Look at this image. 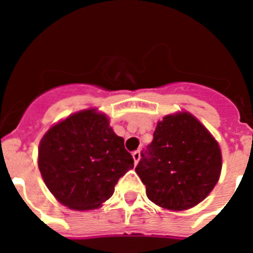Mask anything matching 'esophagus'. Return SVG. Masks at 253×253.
<instances>
[{"instance_id":"1","label":"esophagus","mask_w":253,"mask_h":253,"mask_svg":"<svg viewBox=\"0 0 253 253\" xmlns=\"http://www.w3.org/2000/svg\"><path fill=\"white\" fill-rule=\"evenodd\" d=\"M132 157H133V161H134V164H137L138 161H140V159H141V153H140V151H133V152H132Z\"/></svg>"}]
</instances>
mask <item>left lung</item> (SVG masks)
Here are the masks:
<instances>
[{
	"instance_id": "left-lung-1",
	"label": "left lung",
	"mask_w": 253,
	"mask_h": 253,
	"mask_svg": "<svg viewBox=\"0 0 253 253\" xmlns=\"http://www.w3.org/2000/svg\"><path fill=\"white\" fill-rule=\"evenodd\" d=\"M221 169L222 156L213 136L191 113L178 112L157 124L134 169L150 201L182 211L209 196Z\"/></svg>"
}]
</instances>
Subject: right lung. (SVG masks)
<instances>
[{
	"label": "right lung",
	"instance_id": "obj_1",
	"mask_svg": "<svg viewBox=\"0 0 253 253\" xmlns=\"http://www.w3.org/2000/svg\"><path fill=\"white\" fill-rule=\"evenodd\" d=\"M39 169L61 204L84 211L113 195L117 181L133 169V159L107 116L91 108L68 116L44 133Z\"/></svg>",
	"mask_w": 253,
	"mask_h": 253
}]
</instances>
